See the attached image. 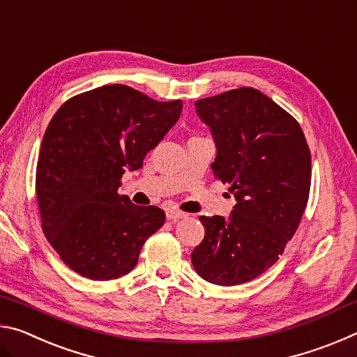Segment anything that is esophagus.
<instances>
[{"label":"esophagus","mask_w":357,"mask_h":357,"mask_svg":"<svg viewBox=\"0 0 357 357\" xmlns=\"http://www.w3.org/2000/svg\"><path fill=\"white\" fill-rule=\"evenodd\" d=\"M184 217H187V214L183 213V211L167 209V219L168 220H179V219H184Z\"/></svg>","instance_id":"34e87169"}]
</instances>
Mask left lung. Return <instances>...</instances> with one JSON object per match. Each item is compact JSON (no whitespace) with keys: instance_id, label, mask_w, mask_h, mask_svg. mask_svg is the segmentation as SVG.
I'll return each mask as SVG.
<instances>
[{"instance_id":"left-lung-1","label":"left lung","mask_w":357,"mask_h":357,"mask_svg":"<svg viewBox=\"0 0 357 357\" xmlns=\"http://www.w3.org/2000/svg\"><path fill=\"white\" fill-rule=\"evenodd\" d=\"M215 143L213 173L236 204L228 219L200 215L197 274L215 285L249 282L271 268L301 222L310 190V149L291 114L253 88L195 102Z\"/></svg>"}]
</instances>
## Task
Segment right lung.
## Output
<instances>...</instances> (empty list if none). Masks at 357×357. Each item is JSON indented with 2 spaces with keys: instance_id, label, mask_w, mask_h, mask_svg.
<instances>
[{
  "instance_id": "obj_1",
  "label": "right lung",
  "mask_w": 357,
  "mask_h": 357,
  "mask_svg": "<svg viewBox=\"0 0 357 357\" xmlns=\"http://www.w3.org/2000/svg\"><path fill=\"white\" fill-rule=\"evenodd\" d=\"M183 102H159L126 84H105L59 107L40 143L36 195L42 229L72 271L112 280L135 268L140 250L165 222L155 206L119 195L126 170L170 130Z\"/></svg>"
}]
</instances>
